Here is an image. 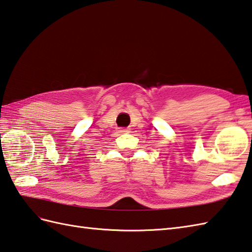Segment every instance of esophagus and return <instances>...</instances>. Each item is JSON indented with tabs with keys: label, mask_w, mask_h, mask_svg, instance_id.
Segmentation results:
<instances>
[{
	"label": "esophagus",
	"mask_w": 252,
	"mask_h": 252,
	"mask_svg": "<svg viewBox=\"0 0 252 252\" xmlns=\"http://www.w3.org/2000/svg\"><path fill=\"white\" fill-rule=\"evenodd\" d=\"M130 130H131V128H119L118 133H120V134H122V133H128V132H130Z\"/></svg>",
	"instance_id": "1"
}]
</instances>
